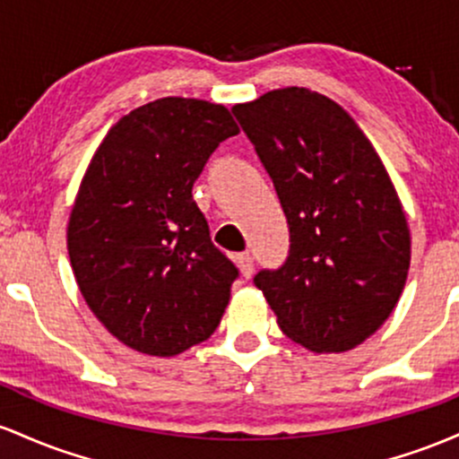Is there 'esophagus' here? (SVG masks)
I'll return each instance as SVG.
<instances>
[{"label": "esophagus", "instance_id": "34e87169", "mask_svg": "<svg viewBox=\"0 0 459 459\" xmlns=\"http://www.w3.org/2000/svg\"><path fill=\"white\" fill-rule=\"evenodd\" d=\"M236 262H238L243 277H247V280H249V277L254 275V255L247 254V251H245V254L236 255Z\"/></svg>", "mask_w": 459, "mask_h": 459}]
</instances>
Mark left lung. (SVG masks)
<instances>
[{
  "instance_id": "8db88e82",
  "label": "left lung",
  "mask_w": 459,
  "mask_h": 459,
  "mask_svg": "<svg viewBox=\"0 0 459 459\" xmlns=\"http://www.w3.org/2000/svg\"><path fill=\"white\" fill-rule=\"evenodd\" d=\"M271 175L288 255L262 269L281 332L316 353L358 347L394 310L410 269V230L388 171L358 123L307 89L231 108Z\"/></svg>"
}]
</instances>
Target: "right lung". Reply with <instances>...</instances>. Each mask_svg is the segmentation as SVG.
<instances>
[{"mask_svg":"<svg viewBox=\"0 0 459 459\" xmlns=\"http://www.w3.org/2000/svg\"><path fill=\"white\" fill-rule=\"evenodd\" d=\"M236 134L228 108L164 97L112 126L82 179L71 266L92 314L136 351L169 358L219 327L238 269L210 238L193 184Z\"/></svg>","mask_w":459,"mask_h":459,"instance_id":"obj_1","label":"right lung"}]
</instances>
